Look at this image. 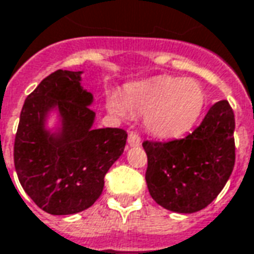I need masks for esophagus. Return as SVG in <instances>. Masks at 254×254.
<instances>
[{
	"instance_id": "34e87169",
	"label": "esophagus",
	"mask_w": 254,
	"mask_h": 254,
	"mask_svg": "<svg viewBox=\"0 0 254 254\" xmlns=\"http://www.w3.org/2000/svg\"><path fill=\"white\" fill-rule=\"evenodd\" d=\"M127 143H129V146H139L141 143V139L139 133H136V132H129V136H127Z\"/></svg>"
}]
</instances>
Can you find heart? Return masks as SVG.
I'll use <instances>...</instances> for the list:
<instances>
[{
	"mask_svg": "<svg viewBox=\"0 0 254 254\" xmlns=\"http://www.w3.org/2000/svg\"><path fill=\"white\" fill-rule=\"evenodd\" d=\"M206 105L203 84L188 77L160 76L127 86L124 98L118 93L108 96V107L114 114H146L147 130L163 139L179 137L190 130Z\"/></svg>",
	"mask_w": 254,
	"mask_h": 254,
	"instance_id": "b5f03b06",
	"label": "heart"
}]
</instances>
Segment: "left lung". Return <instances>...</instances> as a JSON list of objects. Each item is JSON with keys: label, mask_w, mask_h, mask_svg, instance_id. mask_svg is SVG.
<instances>
[{"label": "left lung", "mask_w": 254, "mask_h": 254, "mask_svg": "<svg viewBox=\"0 0 254 254\" xmlns=\"http://www.w3.org/2000/svg\"><path fill=\"white\" fill-rule=\"evenodd\" d=\"M235 115L227 100L208 110L182 139L144 140L150 196L167 210L196 213L213 201L235 165Z\"/></svg>", "instance_id": "left-lung-1"}]
</instances>
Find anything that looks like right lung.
I'll return each instance as SVG.
<instances>
[{
  "label": "right lung",
  "instance_id": "add662e5",
  "mask_svg": "<svg viewBox=\"0 0 254 254\" xmlns=\"http://www.w3.org/2000/svg\"><path fill=\"white\" fill-rule=\"evenodd\" d=\"M80 73L58 69L27 96L13 144V163L27 196L53 215L83 211L101 196L104 177L127 144L120 127L93 129V96ZM62 114L63 130L44 129L50 108Z\"/></svg>",
  "mask_w": 254,
  "mask_h": 254
}]
</instances>
